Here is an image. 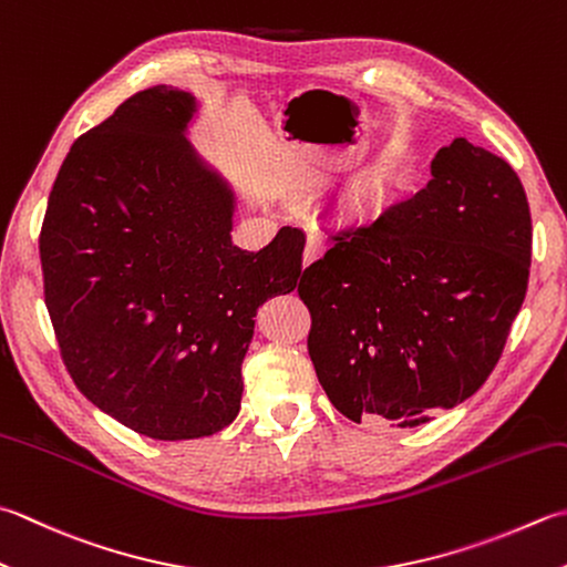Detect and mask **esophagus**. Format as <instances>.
Here are the masks:
<instances>
[{
    "label": "esophagus",
    "instance_id": "1",
    "mask_svg": "<svg viewBox=\"0 0 567 567\" xmlns=\"http://www.w3.org/2000/svg\"><path fill=\"white\" fill-rule=\"evenodd\" d=\"M327 250V240L319 236V233H309L307 236V246H305V265H312L319 260Z\"/></svg>",
    "mask_w": 567,
    "mask_h": 567
}]
</instances>
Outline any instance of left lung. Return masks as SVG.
I'll use <instances>...</instances> for the list:
<instances>
[{
  "label": "left lung",
  "mask_w": 567,
  "mask_h": 567,
  "mask_svg": "<svg viewBox=\"0 0 567 567\" xmlns=\"http://www.w3.org/2000/svg\"><path fill=\"white\" fill-rule=\"evenodd\" d=\"M373 224H347L309 265L307 349L341 415L423 425L474 395L524 305L530 210L520 179L464 137Z\"/></svg>",
  "instance_id": "8db88e82"
}]
</instances>
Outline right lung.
<instances>
[{"instance_id": "right-lung-1", "label": "right lung", "mask_w": 567, "mask_h": 567, "mask_svg": "<svg viewBox=\"0 0 567 567\" xmlns=\"http://www.w3.org/2000/svg\"><path fill=\"white\" fill-rule=\"evenodd\" d=\"M196 97L154 85L78 137L55 176L39 252L73 383L152 440H196L240 410L255 315L302 275L305 233L233 246L236 194L198 157Z\"/></svg>"}]
</instances>
